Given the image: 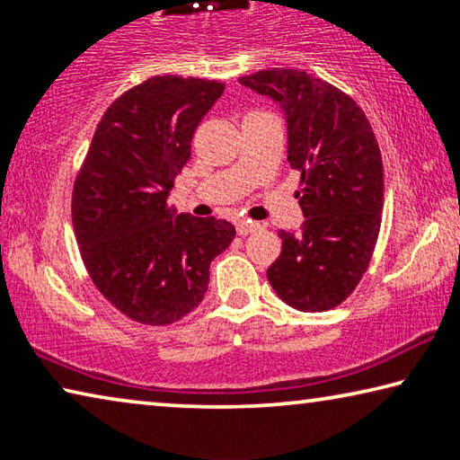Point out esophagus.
Wrapping results in <instances>:
<instances>
[{
  "mask_svg": "<svg viewBox=\"0 0 460 460\" xmlns=\"http://www.w3.org/2000/svg\"><path fill=\"white\" fill-rule=\"evenodd\" d=\"M258 229H260V223L237 221V233H239V235H249V233H255Z\"/></svg>",
  "mask_w": 460,
  "mask_h": 460,
  "instance_id": "34e87169",
  "label": "esophagus"
}]
</instances>
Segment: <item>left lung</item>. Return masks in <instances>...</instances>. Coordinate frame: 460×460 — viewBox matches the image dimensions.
<instances>
[{
    "instance_id": "left-lung-1",
    "label": "left lung",
    "mask_w": 460,
    "mask_h": 460,
    "mask_svg": "<svg viewBox=\"0 0 460 460\" xmlns=\"http://www.w3.org/2000/svg\"><path fill=\"white\" fill-rule=\"evenodd\" d=\"M239 83L270 97L284 115L288 162L305 223L279 231L282 253L268 279L288 306H339L367 271L384 211V164L365 113L351 97L294 68H271Z\"/></svg>"
}]
</instances>
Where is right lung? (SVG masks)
Returning <instances> with one entry per match:
<instances>
[{"label":"right lung","instance_id":"1","mask_svg":"<svg viewBox=\"0 0 460 460\" xmlns=\"http://www.w3.org/2000/svg\"><path fill=\"white\" fill-rule=\"evenodd\" d=\"M223 91V83L166 75L123 93L99 121L76 176L73 227L83 261L131 321L160 326L192 313L211 261L235 237L229 221L168 205L194 129Z\"/></svg>","mask_w":460,"mask_h":460}]
</instances>
